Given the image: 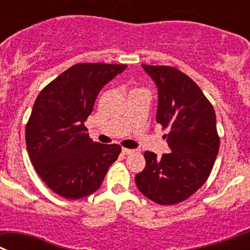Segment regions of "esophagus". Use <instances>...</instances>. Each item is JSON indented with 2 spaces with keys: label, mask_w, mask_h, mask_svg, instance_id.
Returning a JSON list of instances; mask_svg holds the SVG:
<instances>
[{
  "label": "esophagus",
  "mask_w": 250,
  "mask_h": 250,
  "mask_svg": "<svg viewBox=\"0 0 250 250\" xmlns=\"http://www.w3.org/2000/svg\"><path fill=\"white\" fill-rule=\"evenodd\" d=\"M133 152H134L133 149H128V148H123L122 149V153L123 154H125V156H128V154H132Z\"/></svg>",
  "instance_id": "1"
}]
</instances>
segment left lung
Masks as SVG:
<instances>
[{
	"mask_svg": "<svg viewBox=\"0 0 250 250\" xmlns=\"http://www.w3.org/2000/svg\"><path fill=\"white\" fill-rule=\"evenodd\" d=\"M158 87L157 123L168 130L169 153L145 152L139 192L162 206L181 203L208 179L219 150L212 103L190 77L170 66L142 64Z\"/></svg>",
	"mask_w": 250,
	"mask_h": 250,
	"instance_id": "left-lung-1",
	"label": "left lung"
}]
</instances>
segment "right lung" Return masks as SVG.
<instances>
[{"label": "right lung", "instance_id": "1", "mask_svg": "<svg viewBox=\"0 0 250 250\" xmlns=\"http://www.w3.org/2000/svg\"><path fill=\"white\" fill-rule=\"evenodd\" d=\"M127 64L77 63L49 82L37 96L26 125V146L36 172L49 189L80 199L98 189L120 145H101L84 122L104 84Z\"/></svg>", "mask_w": 250, "mask_h": 250}]
</instances>
